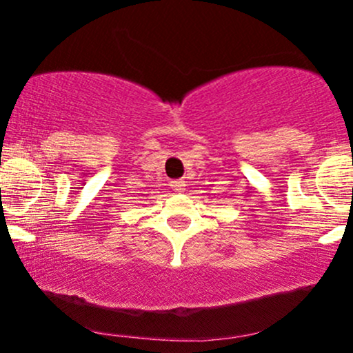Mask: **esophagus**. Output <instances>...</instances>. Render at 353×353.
<instances>
[{
    "label": "esophagus",
    "mask_w": 353,
    "mask_h": 353,
    "mask_svg": "<svg viewBox=\"0 0 353 353\" xmlns=\"http://www.w3.org/2000/svg\"><path fill=\"white\" fill-rule=\"evenodd\" d=\"M171 189L174 190V192H182V190L185 189V182L182 179L171 181Z\"/></svg>",
    "instance_id": "esophagus-1"
}]
</instances>
